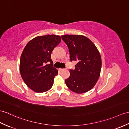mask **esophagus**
<instances>
[{"instance_id": "34e87169", "label": "esophagus", "mask_w": 129, "mask_h": 129, "mask_svg": "<svg viewBox=\"0 0 129 129\" xmlns=\"http://www.w3.org/2000/svg\"><path fill=\"white\" fill-rule=\"evenodd\" d=\"M65 70V69H62V68H60L59 69V70H60V71H62V70Z\"/></svg>"}]
</instances>
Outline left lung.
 I'll return each mask as SVG.
<instances>
[{
	"instance_id": "1",
	"label": "left lung",
	"mask_w": 129,
	"mask_h": 129,
	"mask_svg": "<svg viewBox=\"0 0 129 129\" xmlns=\"http://www.w3.org/2000/svg\"><path fill=\"white\" fill-rule=\"evenodd\" d=\"M69 50L70 61H77L74 70L65 83L70 90L83 93L91 89L100 77L102 60L96 47L89 38L82 35L61 36Z\"/></svg>"
}]
</instances>
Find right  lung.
<instances>
[{
    "mask_svg": "<svg viewBox=\"0 0 129 129\" xmlns=\"http://www.w3.org/2000/svg\"><path fill=\"white\" fill-rule=\"evenodd\" d=\"M56 35H46L32 39L27 44L21 56L20 71L24 82L38 93L52 87L58 71L53 66L51 54L60 42Z\"/></svg>",
    "mask_w": 129,
    "mask_h": 129,
    "instance_id": "add662e5",
    "label": "right lung"
}]
</instances>
